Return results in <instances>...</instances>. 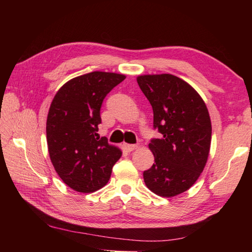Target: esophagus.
<instances>
[{
  "label": "esophagus",
  "mask_w": 252,
  "mask_h": 252,
  "mask_svg": "<svg viewBox=\"0 0 252 252\" xmlns=\"http://www.w3.org/2000/svg\"><path fill=\"white\" fill-rule=\"evenodd\" d=\"M125 149L126 152H132V151H134V149L137 147V145H134V144H125Z\"/></svg>",
  "instance_id": "34e87169"
}]
</instances>
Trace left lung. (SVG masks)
<instances>
[{"label":"left lung","instance_id":"obj_1","mask_svg":"<svg viewBox=\"0 0 252 252\" xmlns=\"http://www.w3.org/2000/svg\"><path fill=\"white\" fill-rule=\"evenodd\" d=\"M137 83L153 107L154 129L161 134L149 143L155 163L143 172L144 181L155 194L173 197L194 185L205 168L210 117L200 95L173 74L140 76Z\"/></svg>","mask_w":252,"mask_h":252}]
</instances>
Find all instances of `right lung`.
Returning a JSON list of instances; mask_svg holds the SVG:
<instances>
[{"label":"right lung","instance_id":"add662e5","mask_svg":"<svg viewBox=\"0 0 252 252\" xmlns=\"http://www.w3.org/2000/svg\"><path fill=\"white\" fill-rule=\"evenodd\" d=\"M126 79L114 72L93 71L71 79L58 90L46 121L51 161L70 189L93 192L107 184L121 157L97 134L100 107L110 91Z\"/></svg>","mask_w":252,"mask_h":252}]
</instances>
